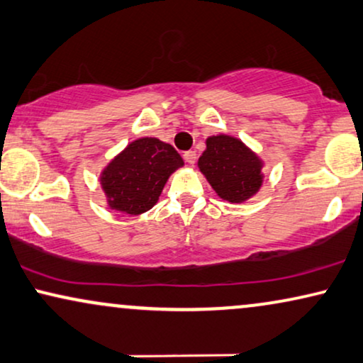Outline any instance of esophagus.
Listing matches in <instances>:
<instances>
[{"label": "esophagus", "mask_w": 363, "mask_h": 363, "mask_svg": "<svg viewBox=\"0 0 363 363\" xmlns=\"http://www.w3.org/2000/svg\"><path fill=\"white\" fill-rule=\"evenodd\" d=\"M183 160H185V162L188 163V164H195L196 163V153L195 152H185L183 153Z\"/></svg>", "instance_id": "obj_1"}]
</instances>
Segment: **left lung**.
Returning <instances> with one entry per match:
<instances>
[{
    "label": "left lung",
    "mask_w": 363,
    "mask_h": 363,
    "mask_svg": "<svg viewBox=\"0 0 363 363\" xmlns=\"http://www.w3.org/2000/svg\"><path fill=\"white\" fill-rule=\"evenodd\" d=\"M263 162L242 140L230 135L206 138L199 168L220 199L242 203L252 199L263 183Z\"/></svg>",
    "instance_id": "obj_1"
}]
</instances>
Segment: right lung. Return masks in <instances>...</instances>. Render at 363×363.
<instances>
[{"mask_svg":"<svg viewBox=\"0 0 363 363\" xmlns=\"http://www.w3.org/2000/svg\"><path fill=\"white\" fill-rule=\"evenodd\" d=\"M183 167V158L172 145L158 138H138L116 155L100 183L111 210L141 215L157 203L164 183Z\"/></svg>","mask_w":363,"mask_h":363,"instance_id":"1","label":"right lung"}]
</instances>
